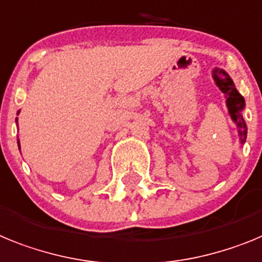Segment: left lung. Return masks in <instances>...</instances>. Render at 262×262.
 <instances>
[{
	"instance_id": "8db88e82",
	"label": "left lung",
	"mask_w": 262,
	"mask_h": 262,
	"mask_svg": "<svg viewBox=\"0 0 262 262\" xmlns=\"http://www.w3.org/2000/svg\"><path fill=\"white\" fill-rule=\"evenodd\" d=\"M212 77L215 84L219 87V90L224 93L226 96V104L228 108V113L231 116L232 121L237 126V133L240 137V144L244 145L247 141V124L243 117V111L245 108V100L241 96L238 91L236 90L235 83L232 80L229 75L222 68H213Z\"/></svg>"
}]
</instances>
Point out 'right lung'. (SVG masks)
Wrapping results in <instances>:
<instances>
[{
	"mask_svg": "<svg viewBox=\"0 0 262 262\" xmlns=\"http://www.w3.org/2000/svg\"><path fill=\"white\" fill-rule=\"evenodd\" d=\"M18 113H19V111H18ZM18 113H17V115H18ZM17 120H18V118H15V121H17ZM18 147L21 149V146H19V140H18Z\"/></svg>",
	"mask_w": 262,
	"mask_h": 262,
	"instance_id": "obj_1",
	"label": "right lung"
}]
</instances>
